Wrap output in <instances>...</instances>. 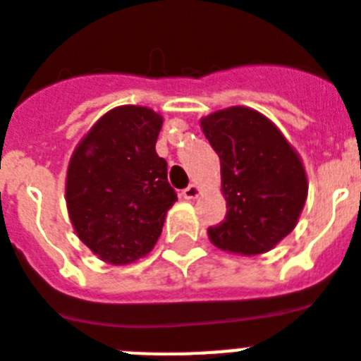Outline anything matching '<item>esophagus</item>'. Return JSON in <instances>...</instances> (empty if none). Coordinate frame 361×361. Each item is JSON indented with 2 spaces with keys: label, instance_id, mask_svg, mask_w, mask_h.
Returning a JSON list of instances; mask_svg holds the SVG:
<instances>
[{
  "label": "esophagus",
  "instance_id": "1",
  "mask_svg": "<svg viewBox=\"0 0 361 361\" xmlns=\"http://www.w3.org/2000/svg\"><path fill=\"white\" fill-rule=\"evenodd\" d=\"M199 193H201V188L197 186V184H190V186L184 188V190H183V197H184V199H188V201L195 199Z\"/></svg>",
  "mask_w": 361,
  "mask_h": 361
}]
</instances>
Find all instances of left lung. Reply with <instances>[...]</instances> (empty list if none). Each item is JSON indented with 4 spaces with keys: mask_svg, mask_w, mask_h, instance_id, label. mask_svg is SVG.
I'll use <instances>...</instances> for the list:
<instances>
[{
    "mask_svg": "<svg viewBox=\"0 0 361 361\" xmlns=\"http://www.w3.org/2000/svg\"><path fill=\"white\" fill-rule=\"evenodd\" d=\"M202 133L221 160L226 217L208 228L224 252L257 255L294 230L305 201L307 175L300 155L267 116L228 107L201 120Z\"/></svg>",
    "mask_w": 361,
    "mask_h": 361,
    "instance_id": "1",
    "label": "left lung"
}]
</instances>
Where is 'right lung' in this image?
<instances>
[{
  "mask_svg": "<svg viewBox=\"0 0 361 361\" xmlns=\"http://www.w3.org/2000/svg\"><path fill=\"white\" fill-rule=\"evenodd\" d=\"M162 116L149 107L120 106L82 138L67 169L66 201L76 235L111 264L149 254L177 201L168 162L155 144Z\"/></svg>",
  "mask_w": 361,
  "mask_h": 361,
  "instance_id": "add662e5",
  "label": "right lung"
}]
</instances>
